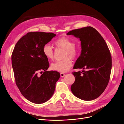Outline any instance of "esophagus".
Returning <instances> with one entry per match:
<instances>
[{"mask_svg":"<svg viewBox=\"0 0 124 124\" xmlns=\"http://www.w3.org/2000/svg\"><path fill=\"white\" fill-rule=\"evenodd\" d=\"M60 76H61V77H64L65 76V74L63 73H60Z\"/></svg>","mask_w":124,"mask_h":124,"instance_id":"1","label":"esophagus"}]
</instances>
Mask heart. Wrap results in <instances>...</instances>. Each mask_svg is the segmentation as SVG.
<instances>
[{
  "instance_id": "obj_1",
  "label": "heart",
  "mask_w": 124,
  "mask_h": 124,
  "mask_svg": "<svg viewBox=\"0 0 124 124\" xmlns=\"http://www.w3.org/2000/svg\"><path fill=\"white\" fill-rule=\"evenodd\" d=\"M56 46L65 50L63 55L64 59L56 61L51 64V68L53 70L61 72H66L72 66V61L70 58L75 59L79 54V51L75 47V43L69 38L62 37L58 39L55 42ZM44 55L49 60L54 58V53L52 47L48 44L45 45L42 49Z\"/></svg>"
}]
</instances>
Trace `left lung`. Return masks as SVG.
Wrapping results in <instances>:
<instances>
[{"mask_svg":"<svg viewBox=\"0 0 124 124\" xmlns=\"http://www.w3.org/2000/svg\"><path fill=\"white\" fill-rule=\"evenodd\" d=\"M67 35H73L81 41V53L73 68L87 69L72 72L75 79L71 92L82 100L96 99L105 91L109 80L112 57L108 45L92 27L72 30Z\"/></svg>","mask_w":124,"mask_h":124,"instance_id":"1","label":"left lung"}]
</instances>
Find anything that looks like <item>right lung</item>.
<instances>
[{
    "mask_svg": "<svg viewBox=\"0 0 124 124\" xmlns=\"http://www.w3.org/2000/svg\"><path fill=\"white\" fill-rule=\"evenodd\" d=\"M55 36L52 32H29L18 41L12 52L11 63L16 84L22 95L31 102L41 104L48 101L60 77L57 71H47L49 63L42 51L44 46Z\"/></svg>",
    "mask_w": 124,
    "mask_h": 124,
    "instance_id": "obj_1",
    "label": "right lung"
}]
</instances>
